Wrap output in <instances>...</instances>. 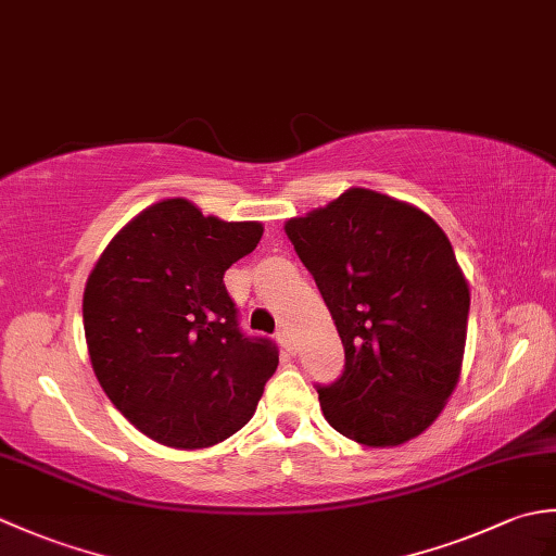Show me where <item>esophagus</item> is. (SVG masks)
<instances>
[{
  "mask_svg": "<svg viewBox=\"0 0 556 556\" xmlns=\"http://www.w3.org/2000/svg\"><path fill=\"white\" fill-rule=\"evenodd\" d=\"M277 341L281 344V349L289 353V356H293V353H296V341H293L289 329H281V332L277 334Z\"/></svg>",
  "mask_w": 556,
  "mask_h": 556,
  "instance_id": "esophagus-1",
  "label": "esophagus"
}]
</instances>
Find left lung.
I'll list each match as a JSON object with an SVG mask.
<instances>
[{
	"label": "left lung",
	"instance_id": "1",
	"mask_svg": "<svg viewBox=\"0 0 556 556\" xmlns=\"http://www.w3.org/2000/svg\"><path fill=\"white\" fill-rule=\"evenodd\" d=\"M346 353L344 375L317 387L337 432L399 446L446 406L464 365L470 289L428 212L370 188H349L285 224Z\"/></svg>",
	"mask_w": 556,
	"mask_h": 556
}]
</instances>
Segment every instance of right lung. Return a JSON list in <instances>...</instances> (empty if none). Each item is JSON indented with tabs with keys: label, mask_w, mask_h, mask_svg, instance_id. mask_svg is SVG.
<instances>
[{
	"label": "right lung",
	"mask_w": 556,
	"mask_h": 556,
	"mask_svg": "<svg viewBox=\"0 0 556 556\" xmlns=\"http://www.w3.org/2000/svg\"><path fill=\"white\" fill-rule=\"evenodd\" d=\"M260 239V222L167 198L124 224L92 267L83 291L92 370L150 440L205 448L253 418L279 356L241 334L224 271Z\"/></svg>",
	"instance_id": "obj_1"
}]
</instances>
